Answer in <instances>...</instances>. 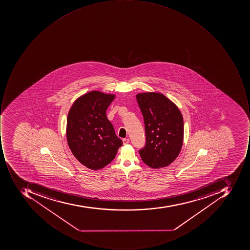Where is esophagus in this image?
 Wrapping results in <instances>:
<instances>
[{"label":"esophagus","mask_w":250,"mask_h":250,"mask_svg":"<svg viewBox=\"0 0 250 250\" xmlns=\"http://www.w3.org/2000/svg\"><path fill=\"white\" fill-rule=\"evenodd\" d=\"M129 142H130V141H129L128 138H125L123 140V143L124 145H125V144H129Z\"/></svg>","instance_id":"34e87169"}]
</instances>
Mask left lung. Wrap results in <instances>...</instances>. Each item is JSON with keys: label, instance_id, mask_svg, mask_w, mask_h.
Here are the masks:
<instances>
[{"label": "left lung", "instance_id": "obj_1", "mask_svg": "<svg viewBox=\"0 0 250 250\" xmlns=\"http://www.w3.org/2000/svg\"><path fill=\"white\" fill-rule=\"evenodd\" d=\"M136 98L144 116L146 138L145 146L139 152L142 161L152 168L168 166L183 146V115L172 101L159 92H143Z\"/></svg>", "mask_w": 250, "mask_h": 250}]
</instances>
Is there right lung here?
<instances>
[{"mask_svg": "<svg viewBox=\"0 0 250 250\" xmlns=\"http://www.w3.org/2000/svg\"><path fill=\"white\" fill-rule=\"evenodd\" d=\"M115 98L114 94L93 90L77 98L69 110L67 144L77 160L90 170L109 165L123 145L106 115Z\"/></svg>", "mask_w": 250, "mask_h": 250, "instance_id": "obj_1", "label": "right lung"}]
</instances>
